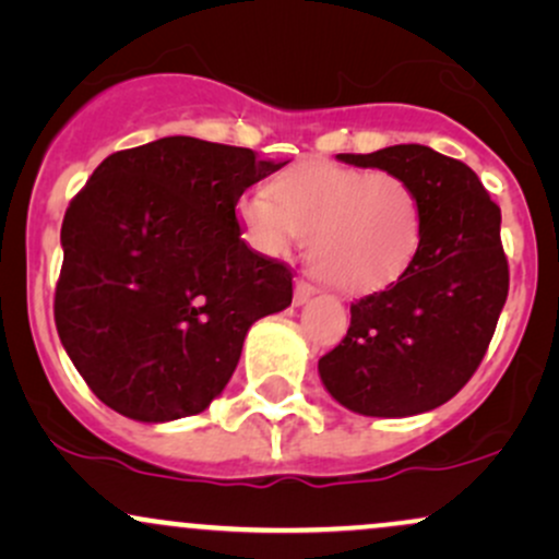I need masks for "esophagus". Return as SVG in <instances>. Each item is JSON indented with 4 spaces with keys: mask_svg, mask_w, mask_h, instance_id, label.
<instances>
[{
    "mask_svg": "<svg viewBox=\"0 0 559 559\" xmlns=\"http://www.w3.org/2000/svg\"><path fill=\"white\" fill-rule=\"evenodd\" d=\"M312 294H316V286L299 278L297 284H294V305H297V307L305 305V301H310Z\"/></svg>",
    "mask_w": 559,
    "mask_h": 559,
    "instance_id": "1",
    "label": "esophagus"
}]
</instances>
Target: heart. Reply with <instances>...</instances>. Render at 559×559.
<instances>
[{
  "instance_id": "1",
  "label": "heart",
  "mask_w": 559,
  "mask_h": 559,
  "mask_svg": "<svg viewBox=\"0 0 559 559\" xmlns=\"http://www.w3.org/2000/svg\"><path fill=\"white\" fill-rule=\"evenodd\" d=\"M243 239L265 258L307 241V262L344 294H373L409 271L423 241V204L404 178L331 159L278 173L267 197L239 202Z\"/></svg>"
}]
</instances>
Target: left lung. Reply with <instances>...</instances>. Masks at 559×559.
Returning <instances> with one entry per match:
<instances>
[{
    "label": "left lung",
    "mask_w": 559,
    "mask_h": 559,
    "mask_svg": "<svg viewBox=\"0 0 559 559\" xmlns=\"http://www.w3.org/2000/svg\"><path fill=\"white\" fill-rule=\"evenodd\" d=\"M336 157L413 186L423 204V241L396 284L352 305L342 344L320 357V381L357 415L428 413L471 381L497 329L510 286L502 213L476 173L431 146Z\"/></svg>",
    "instance_id": "1"
}]
</instances>
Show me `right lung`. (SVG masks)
Masks as SVG:
<instances>
[{"mask_svg": "<svg viewBox=\"0 0 559 559\" xmlns=\"http://www.w3.org/2000/svg\"><path fill=\"white\" fill-rule=\"evenodd\" d=\"M286 163L165 136L115 152L62 221L55 323L75 370L139 423L199 415L254 320L292 305V271L241 239L236 202Z\"/></svg>", "mask_w": 559, "mask_h": 559, "instance_id": "obj_1", "label": "right lung"}]
</instances>
